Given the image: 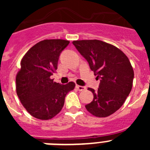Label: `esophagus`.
<instances>
[{
  "label": "esophagus",
  "instance_id": "esophagus-1",
  "mask_svg": "<svg viewBox=\"0 0 150 150\" xmlns=\"http://www.w3.org/2000/svg\"><path fill=\"white\" fill-rule=\"evenodd\" d=\"M76 89L78 90V91H85V90H86V87L81 86H79V85H76Z\"/></svg>",
  "mask_w": 150,
  "mask_h": 150
}]
</instances>
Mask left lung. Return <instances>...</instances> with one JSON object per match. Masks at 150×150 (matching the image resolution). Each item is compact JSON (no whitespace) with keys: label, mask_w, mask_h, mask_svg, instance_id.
Returning a JSON list of instances; mask_svg holds the SVG:
<instances>
[{"label":"left lung","mask_w":150,"mask_h":150,"mask_svg":"<svg viewBox=\"0 0 150 150\" xmlns=\"http://www.w3.org/2000/svg\"><path fill=\"white\" fill-rule=\"evenodd\" d=\"M72 43L100 79L98 91L88 88L94 98L86 108L96 117L110 116L122 106L132 91L134 70L129 59L119 48L98 40H74Z\"/></svg>","instance_id":"left-lung-1"}]
</instances>
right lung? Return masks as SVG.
I'll use <instances>...</instances> for the list:
<instances>
[{"label": "right lung", "mask_w": 150, "mask_h": 150, "mask_svg": "<svg viewBox=\"0 0 150 150\" xmlns=\"http://www.w3.org/2000/svg\"><path fill=\"white\" fill-rule=\"evenodd\" d=\"M69 43L61 39L40 41L21 60L16 76L17 95L26 110L38 120L55 117L62 110L66 95L75 87L74 82L62 85L51 79L60 53Z\"/></svg>", "instance_id": "obj_1"}]
</instances>
